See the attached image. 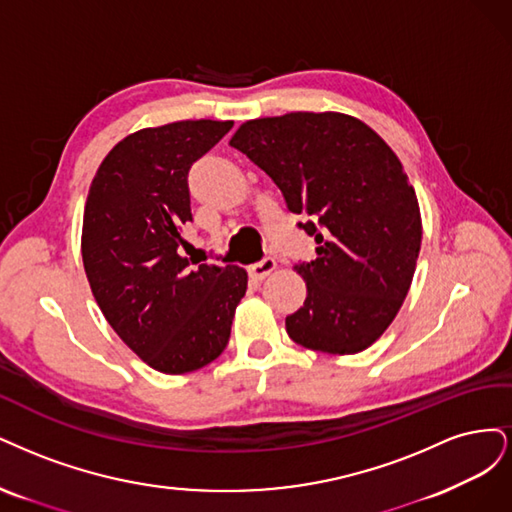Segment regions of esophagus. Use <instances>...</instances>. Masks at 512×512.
I'll list each match as a JSON object with an SVG mask.
<instances>
[{
  "label": "esophagus",
  "mask_w": 512,
  "mask_h": 512,
  "mask_svg": "<svg viewBox=\"0 0 512 512\" xmlns=\"http://www.w3.org/2000/svg\"><path fill=\"white\" fill-rule=\"evenodd\" d=\"M274 270H276V259L274 257H263L259 263H253V266L249 268V274L255 280H263L266 276H270Z\"/></svg>",
  "instance_id": "1"
}]
</instances>
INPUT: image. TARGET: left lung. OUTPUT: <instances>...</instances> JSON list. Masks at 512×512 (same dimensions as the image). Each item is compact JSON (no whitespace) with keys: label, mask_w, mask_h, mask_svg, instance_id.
I'll list each match as a JSON object with an SVG mask.
<instances>
[{"label":"left lung","mask_w":512,"mask_h":512,"mask_svg":"<svg viewBox=\"0 0 512 512\" xmlns=\"http://www.w3.org/2000/svg\"><path fill=\"white\" fill-rule=\"evenodd\" d=\"M229 146L274 180L317 242V259L293 266L308 293L285 319L289 338L329 355L368 349L402 308L421 249L419 202L398 155L342 112L246 121Z\"/></svg>","instance_id":"8db88e82"}]
</instances>
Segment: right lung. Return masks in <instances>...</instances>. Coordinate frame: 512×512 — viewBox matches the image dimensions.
Returning a JSON list of instances; mask_svg holds the SVG:
<instances>
[{
    "mask_svg": "<svg viewBox=\"0 0 512 512\" xmlns=\"http://www.w3.org/2000/svg\"><path fill=\"white\" fill-rule=\"evenodd\" d=\"M234 121H178L123 138L97 168L82 217V263L93 298L148 366L185 374L227 346L249 274L183 257L187 176Z\"/></svg>",
    "mask_w": 512,
    "mask_h": 512,
    "instance_id": "add662e5",
    "label": "right lung"
}]
</instances>
